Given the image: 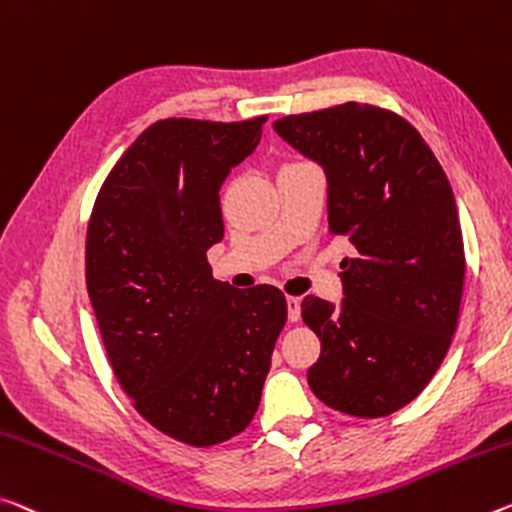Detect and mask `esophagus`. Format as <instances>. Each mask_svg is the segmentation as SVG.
I'll list each match as a JSON object with an SVG mask.
<instances>
[{
  "label": "esophagus",
  "mask_w": 512,
  "mask_h": 512,
  "mask_svg": "<svg viewBox=\"0 0 512 512\" xmlns=\"http://www.w3.org/2000/svg\"><path fill=\"white\" fill-rule=\"evenodd\" d=\"M287 310H289V321H291V323L300 321V298L289 296V298H287Z\"/></svg>",
  "instance_id": "1"
}]
</instances>
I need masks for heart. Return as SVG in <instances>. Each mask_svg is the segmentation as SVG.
Segmentation results:
<instances>
[{"label":"heart","instance_id":"b5f03b06","mask_svg":"<svg viewBox=\"0 0 512 512\" xmlns=\"http://www.w3.org/2000/svg\"><path fill=\"white\" fill-rule=\"evenodd\" d=\"M291 164H298V161H291ZM291 164H285V166H291Z\"/></svg>","mask_w":512,"mask_h":512}]
</instances>
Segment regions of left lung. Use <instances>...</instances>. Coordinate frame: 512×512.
<instances>
[{"label":"left lung","mask_w":512,"mask_h":512,"mask_svg":"<svg viewBox=\"0 0 512 512\" xmlns=\"http://www.w3.org/2000/svg\"><path fill=\"white\" fill-rule=\"evenodd\" d=\"M273 129L326 170L328 227L358 250L342 262L339 310L316 296L300 305L321 339L307 383L344 415H392L431 383L458 326L467 264L451 184L417 129L373 104Z\"/></svg>","instance_id":"left-lung-1"}]
</instances>
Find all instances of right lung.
I'll list each match as a JSON object with an SVG mask.
<instances>
[{"label": "right lung", "instance_id": "right-lung-1", "mask_svg": "<svg viewBox=\"0 0 512 512\" xmlns=\"http://www.w3.org/2000/svg\"><path fill=\"white\" fill-rule=\"evenodd\" d=\"M264 123L157 120L111 168L88 221L86 289L113 376L148 424L189 446L253 421L287 321L280 289H234L207 262L223 239L218 191Z\"/></svg>", "mask_w": 512, "mask_h": 512}]
</instances>
